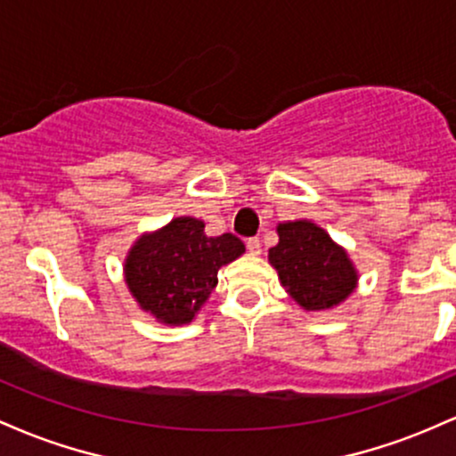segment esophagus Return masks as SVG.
<instances>
[{
    "instance_id": "34e87169",
    "label": "esophagus",
    "mask_w": 456,
    "mask_h": 456,
    "mask_svg": "<svg viewBox=\"0 0 456 456\" xmlns=\"http://www.w3.org/2000/svg\"><path fill=\"white\" fill-rule=\"evenodd\" d=\"M248 252L252 254V256H258L260 254V239H256V237H252V239H248Z\"/></svg>"
}]
</instances>
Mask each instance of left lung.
<instances>
[{"mask_svg": "<svg viewBox=\"0 0 456 456\" xmlns=\"http://www.w3.org/2000/svg\"><path fill=\"white\" fill-rule=\"evenodd\" d=\"M280 241L269 249L271 267L284 290L305 312L331 310L357 289L355 265L346 249L310 219L278 224Z\"/></svg>", "mask_w": 456, "mask_h": 456, "instance_id": "8db88e82", "label": "left lung"}]
</instances>
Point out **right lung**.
<instances>
[{
	"label": "right lung",
	"mask_w": 456,
	"mask_h": 456,
	"mask_svg": "<svg viewBox=\"0 0 456 456\" xmlns=\"http://www.w3.org/2000/svg\"><path fill=\"white\" fill-rule=\"evenodd\" d=\"M243 252L239 237L230 232L208 237L202 219L183 215L140 234L122 271L135 304L157 323L187 325L217 286V271Z\"/></svg>",
	"instance_id": "1"
}]
</instances>
